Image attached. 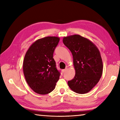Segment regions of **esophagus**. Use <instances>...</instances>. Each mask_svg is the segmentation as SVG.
Wrapping results in <instances>:
<instances>
[{
	"mask_svg": "<svg viewBox=\"0 0 120 120\" xmlns=\"http://www.w3.org/2000/svg\"><path fill=\"white\" fill-rule=\"evenodd\" d=\"M66 69H63V70H61V72H62V74H64V73L66 72Z\"/></svg>",
	"mask_w": 120,
	"mask_h": 120,
	"instance_id": "esophagus-1",
	"label": "esophagus"
}]
</instances>
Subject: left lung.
<instances>
[{"label":"left lung","instance_id":"obj_1","mask_svg":"<svg viewBox=\"0 0 120 120\" xmlns=\"http://www.w3.org/2000/svg\"><path fill=\"white\" fill-rule=\"evenodd\" d=\"M63 43L71 52L75 76L68 84L78 94L88 93L101 78L103 65L100 52L95 44L79 35L63 38Z\"/></svg>","mask_w":120,"mask_h":120}]
</instances>
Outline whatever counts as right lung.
Returning a JSON list of instances; mask_svg holds the SVG:
<instances>
[{
    "label": "right lung",
    "mask_w": 120,
    "mask_h": 120,
    "mask_svg": "<svg viewBox=\"0 0 120 120\" xmlns=\"http://www.w3.org/2000/svg\"><path fill=\"white\" fill-rule=\"evenodd\" d=\"M60 38L47 36L36 40L26 52L23 72L26 82L32 90L40 95L51 93L56 87L60 73L53 58Z\"/></svg>",
    "instance_id": "right-lung-1"
}]
</instances>
